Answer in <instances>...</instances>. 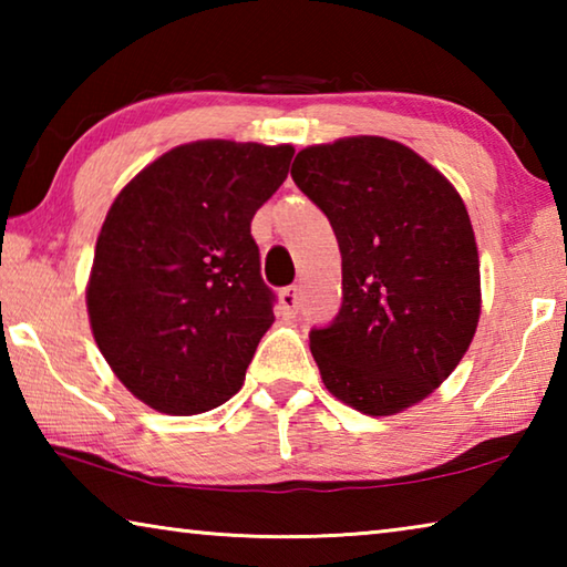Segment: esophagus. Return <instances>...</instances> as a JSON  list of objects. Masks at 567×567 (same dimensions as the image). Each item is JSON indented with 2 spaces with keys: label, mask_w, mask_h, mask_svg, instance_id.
<instances>
[{
  "label": "esophagus",
  "mask_w": 567,
  "mask_h": 567,
  "mask_svg": "<svg viewBox=\"0 0 567 567\" xmlns=\"http://www.w3.org/2000/svg\"><path fill=\"white\" fill-rule=\"evenodd\" d=\"M280 310L285 318H295L297 310H300V290L297 287H285L280 292Z\"/></svg>",
  "instance_id": "esophagus-1"
}]
</instances>
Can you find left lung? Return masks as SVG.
<instances>
[{
  "label": "left lung",
  "mask_w": 567,
  "mask_h": 567,
  "mask_svg": "<svg viewBox=\"0 0 567 567\" xmlns=\"http://www.w3.org/2000/svg\"><path fill=\"white\" fill-rule=\"evenodd\" d=\"M292 179L328 215L342 307L310 332L324 388L388 417L433 395L475 338L480 257L467 207L402 142L358 134L297 152Z\"/></svg>",
  "instance_id": "obj_1"
}]
</instances>
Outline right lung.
Returning a JSON list of instances; mask_svg holds the SVG:
<instances>
[{
    "mask_svg": "<svg viewBox=\"0 0 567 567\" xmlns=\"http://www.w3.org/2000/svg\"><path fill=\"white\" fill-rule=\"evenodd\" d=\"M292 145L197 140L137 172L104 217L90 328L114 375L165 415L243 388L275 322L249 225L290 172Z\"/></svg>",
    "mask_w": 567,
    "mask_h": 567,
    "instance_id": "right-lung-1",
    "label": "right lung"
}]
</instances>
